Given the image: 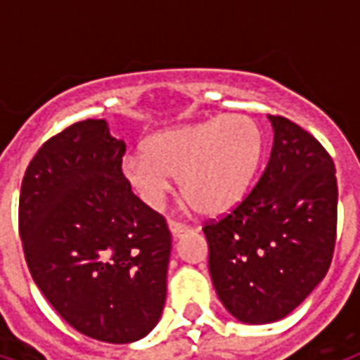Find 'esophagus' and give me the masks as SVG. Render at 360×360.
<instances>
[{
    "instance_id": "esophagus-1",
    "label": "esophagus",
    "mask_w": 360,
    "mask_h": 360,
    "mask_svg": "<svg viewBox=\"0 0 360 360\" xmlns=\"http://www.w3.org/2000/svg\"><path fill=\"white\" fill-rule=\"evenodd\" d=\"M169 231H172L173 241H177L181 237H185V235L191 233L193 229L187 226H181V224H175V221H169Z\"/></svg>"
}]
</instances>
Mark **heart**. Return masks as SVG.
<instances>
[{"instance_id": "1", "label": "heart", "mask_w": 360, "mask_h": 360, "mask_svg": "<svg viewBox=\"0 0 360 360\" xmlns=\"http://www.w3.org/2000/svg\"><path fill=\"white\" fill-rule=\"evenodd\" d=\"M264 154V136L247 115L177 125L150 134L144 152L121 160V173L134 195L160 210L179 177L181 195L204 216H221L249 195Z\"/></svg>"}]
</instances>
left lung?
I'll list each match as a JSON object with an SVG mask.
<instances>
[{"label":"left lung","instance_id":"8db88e82","mask_svg":"<svg viewBox=\"0 0 360 360\" xmlns=\"http://www.w3.org/2000/svg\"><path fill=\"white\" fill-rule=\"evenodd\" d=\"M268 119L274 144L258 185L204 227L214 289L243 324H270L297 309L324 279L335 245L332 158L293 121Z\"/></svg>","mask_w":360,"mask_h":360}]
</instances>
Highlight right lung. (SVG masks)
I'll return each instance as SVG.
<instances>
[{
	"instance_id": "add662e5",
	"label": "right lung",
	"mask_w": 360,
	"mask_h": 360,
	"mask_svg": "<svg viewBox=\"0 0 360 360\" xmlns=\"http://www.w3.org/2000/svg\"><path fill=\"white\" fill-rule=\"evenodd\" d=\"M105 119L67 127L27 167L19 231L32 279L77 332L133 343L160 322L172 235L121 173Z\"/></svg>"
}]
</instances>
